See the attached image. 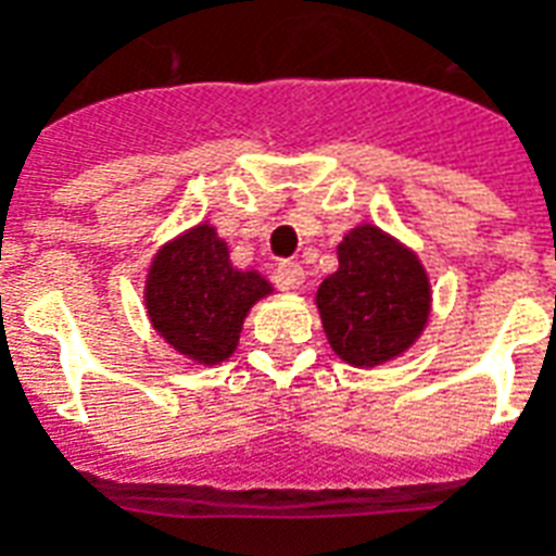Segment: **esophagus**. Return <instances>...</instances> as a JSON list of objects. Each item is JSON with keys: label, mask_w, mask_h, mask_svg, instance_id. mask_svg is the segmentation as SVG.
I'll list each match as a JSON object with an SVG mask.
<instances>
[{"label": "esophagus", "mask_w": 556, "mask_h": 556, "mask_svg": "<svg viewBox=\"0 0 556 556\" xmlns=\"http://www.w3.org/2000/svg\"><path fill=\"white\" fill-rule=\"evenodd\" d=\"M303 279H305V270L300 262H279L277 265V282L279 288H286V291H296V288L303 286Z\"/></svg>", "instance_id": "34e87169"}]
</instances>
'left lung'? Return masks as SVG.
Wrapping results in <instances>:
<instances>
[{
    "label": "left lung",
    "instance_id": "obj_1",
    "mask_svg": "<svg viewBox=\"0 0 556 556\" xmlns=\"http://www.w3.org/2000/svg\"><path fill=\"white\" fill-rule=\"evenodd\" d=\"M340 268L317 288L331 349L352 366H378L413 346L430 317V279L404 244L371 225L338 248Z\"/></svg>",
    "mask_w": 556,
    "mask_h": 556
}]
</instances>
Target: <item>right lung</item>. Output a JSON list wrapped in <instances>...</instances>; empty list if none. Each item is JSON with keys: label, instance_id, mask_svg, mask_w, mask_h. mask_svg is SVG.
<instances>
[{"label": "right lung", "instance_id": "add662e5", "mask_svg": "<svg viewBox=\"0 0 556 556\" xmlns=\"http://www.w3.org/2000/svg\"><path fill=\"white\" fill-rule=\"evenodd\" d=\"M270 294L256 270L230 265L227 244L210 225H199L164 244L147 277L152 329L195 364H222L233 355L251 305Z\"/></svg>", "mask_w": 556, "mask_h": 556}]
</instances>
